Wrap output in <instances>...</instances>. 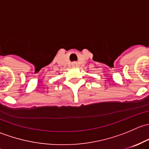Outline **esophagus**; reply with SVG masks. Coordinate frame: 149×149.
Instances as JSON below:
<instances>
[{
    "instance_id": "34e87169",
    "label": "esophagus",
    "mask_w": 149,
    "mask_h": 149,
    "mask_svg": "<svg viewBox=\"0 0 149 149\" xmlns=\"http://www.w3.org/2000/svg\"><path fill=\"white\" fill-rule=\"evenodd\" d=\"M71 65H72V66H73V67H76V66H78V63L75 62V61H74V62L72 63Z\"/></svg>"
}]
</instances>
